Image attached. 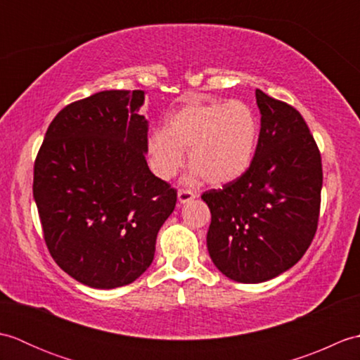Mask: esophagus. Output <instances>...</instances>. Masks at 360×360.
Returning a JSON list of instances; mask_svg holds the SVG:
<instances>
[{"mask_svg":"<svg viewBox=\"0 0 360 360\" xmlns=\"http://www.w3.org/2000/svg\"><path fill=\"white\" fill-rule=\"evenodd\" d=\"M195 196H196V195H195L193 190H190V188H181L179 192H178V201H179V204H186V202L192 201Z\"/></svg>","mask_w":360,"mask_h":360,"instance_id":"obj_1","label":"esophagus"}]
</instances>
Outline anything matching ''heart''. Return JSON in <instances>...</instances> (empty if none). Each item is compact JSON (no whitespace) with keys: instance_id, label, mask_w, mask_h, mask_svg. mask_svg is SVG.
Returning <instances> with one entry per match:
<instances>
[{"instance_id":"b5f03b06","label":"heart","mask_w":360,"mask_h":360,"mask_svg":"<svg viewBox=\"0 0 360 360\" xmlns=\"http://www.w3.org/2000/svg\"><path fill=\"white\" fill-rule=\"evenodd\" d=\"M258 119L241 101H193L168 117L164 131L148 139L150 162L168 179L184 164L212 186H224L248 172L258 145Z\"/></svg>"}]
</instances>
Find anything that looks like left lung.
<instances>
[{"label":"left lung","mask_w":360,"mask_h":360,"mask_svg":"<svg viewBox=\"0 0 360 360\" xmlns=\"http://www.w3.org/2000/svg\"><path fill=\"white\" fill-rule=\"evenodd\" d=\"M262 112L248 172L202 193L212 223L207 249L227 278L262 283L292 267L314 238L322 192V158L294 106L255 91Z\"/></svg>","instance_id":"left-lung-1"}]
</instances>
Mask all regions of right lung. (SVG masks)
Masks as SVG:
<instances>
[{
    "instance_id": "obj_1",
    "label": "right lung",
    "mask_w": 360,
    "mask_h": 360,
    "mask_svg": "<svg viewBox=\"0 0 360 360\" xmlns=\"http://www.w3.org/2000/svg\"><path fill=\"white\" fill-rule=\"evenodd\" d=\"M143 101L141 89H111L65 106L34 164V200L49 254L91 288L139 278L176 205V188L145 159Z\"/></svg>"
}]
</instances>
